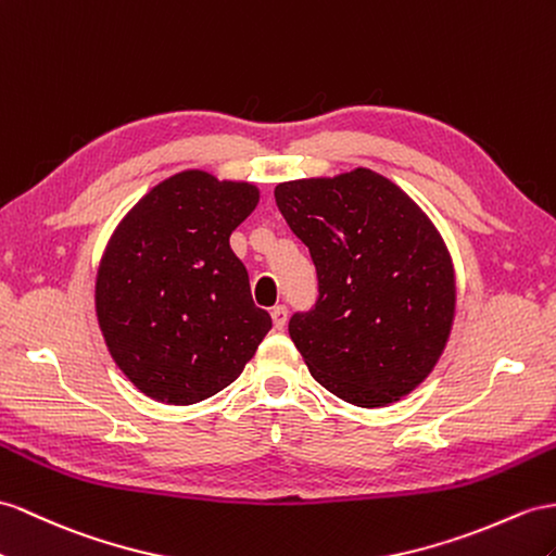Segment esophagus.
Returning a JSON list of instances; mask_svg holds the SVG:
<instances>
[{"label":"esophagus","mask_w":556,"mask_h":556,"mask_svg":"<svg viewBox=\"0 0 556 556\" xmlns=\"http://www.w3.org/2000/svg\"><path fill=\"white\" fill-rule=\"evenodd\" d=\"M269 315H273V324H275L277 331H281L283 326H287V321H289L287 305H275L273 309H269Z\"/></svg>","instance_id":"1"}]
</instances>
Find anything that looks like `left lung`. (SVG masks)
<instances>
[{
    "label": "left lung",
    "mask_w": 556,
    "mask_h": 556,
    "mask_svg": "<svg viewBox=\"0 0 556 556\" xmlns=\"http://www.w3.org/2000/svg\"><path fill=\"white\" fill-rule=\"evenodd\" d=\"M277 206L309 249L319 298L289 333L312 378L378 408L432 374L455 317V273L434 223L371 168L279 182Z\"/></svg>",
    "instance_id": "1"
}]
</instances>
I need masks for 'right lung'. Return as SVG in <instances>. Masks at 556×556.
I'll return each instance as SVG.
<instances>
[{
    "mask_svg": "<svg viewBox=\"0 0 556 556\" xmlns=\"http://www.w3.org/2000/svg\"><path fill=\"white\" fill-rule=\"evenodd\" d=\"M258 202L253 182L188 168L140 197L108 239L96 273L98 326L119 371L150 400H208L273 329L230 249Z\"/></svg>",
    "mask_w": 556,
    "mask_h": 556,
    "instance_id": "1",
    "label": "right lung"
}]
</instances>
